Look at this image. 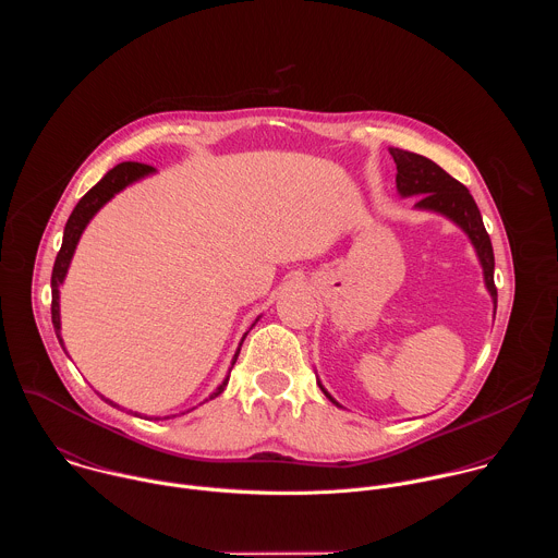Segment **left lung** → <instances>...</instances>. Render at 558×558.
I'll return each instance as SVG.
<instances>
[{
	"label": "left lung",
	"mask_w": 558,
	"mask_h": 558,
	"mask_svg": "<svg viewBox=\"0 0 558 558\" xmlns=\"http://www.w3.org/2000/svg\"><path fill=\"white\" fill-rule=\"evenodd\" d=\"M390 156L397 166V192L402 196H420L415 207L444 214L452 222H457L470 238V243L480 256V263L484 267V280L493 295V302L497 306V287H495V254L490 235L484 227V218L476 207L474 198L470 196L468 187L461 185L457 179H452L448 172H444L430 158L407 151L400 147H390ZM323 388V384H320ZM325 390V388H323ZM329 400L340 407L333 397L325 390Z\"/></svg>",
	"instance_id": "left-lung-1"
}]
</instances>
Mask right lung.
<instances>
[{"instance_id":"obj_1","label":"right lung","mask_w":558,"mask_h":558,"mask_svg":"<svg viewBox=\"0 0 558 558\" xmlns=\"http://www.w3.org/2000/svg\"><path fill=\"white\" fill-rule=\"evenodd\" d=\"M151 172H154L151 166H143V163H119V166L112 168L82 201H78L76 207L72 209L70 218H68V222H65V229H63V243H61V250H59V254H57V260H54V267H52V280H50V284H52V306H50L52 327H54V333H57L61 347H63V340H61V320H59V284L63 282V278H65V274H68V267H70L72 254H74V250H76L78 238H82V233H84L86 225L93 220V216H95L114 194H119V192L125 190L130 183L143 179V177H147V174H151ZM245 336H247V333H245ZM243 340H245V338H243ZM241 347H243V342H241ZM238 353H241V349L235 351L231 366L235 364ZM227 381H229V375L222 379V384L216 388V392L209 395V400H214V397H218V395L225 390ZM106 402L112 404V407H117V404L110 402V400H106ZM205 402H207V400H205ZM154 420H161V417H154ZM166 420H168V417H166Z\"/></svg>"}]
</instances>
